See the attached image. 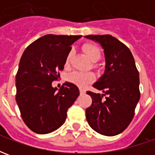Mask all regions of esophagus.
<instances>
[{
  "instance_id": "34e87169",
  "label": "esophagus",
  "mask_w": 155,
  "mask_h": 155,
  "mask_svg": "<svg viewBox=\"0 0 155 155\" xmlns=\"http://www.w3.org/2000/svg\"><path fill=\"white\" fill-rule=\"evenodd\" d=\"M80 93H81V94H83L85 93V91H84V89H80Z\"/></svg>"
}]
</instances>
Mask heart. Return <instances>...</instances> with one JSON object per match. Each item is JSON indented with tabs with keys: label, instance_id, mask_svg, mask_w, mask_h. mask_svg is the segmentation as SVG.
Masks as SVG:
<instances>
[{
	"label": "heart",
	"instance_id": "heart-1",
	"mask_svg": "<svg viewBox=\"0 0 155 155\" xmlns=\"http://www.w3.org/2000/svg\"><path fill=\"white\" fill-rule=\"evenodd\" d=\"M82 48H83V51L85 53V54L87 55L88 58L91 61L96 62L100 60L101 56V50L96 45L91 44V43H87V44H84ZM72 54H73L72 51H70L68 52L65 60H64V66L65 67H69ZM94 80H95V76L91 72L82 73V72L74 71V72H72L71 74H69V76H68V81L71 83H73V84H76L78 86H80V87L86 86L88 84L93 82Z\"/></svg>",
	"mask_w": 155,
	"mask_h": 155
}]
</instances>
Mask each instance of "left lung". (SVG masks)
<instances>
[{
  "label": "left lung",
  "instance_id": "obj_1",
  "mask_svg": "<svg viewBox=\"0 0 155 155\" xmlns=\"http://www.w3.org/2000/svg\"><path fill=\"white\" fill-rule=\"evenodd\" d=\"M85 38L99 42L104 49L105 70L91 91L92 104L85 110L90 126L97 133L114 136L129 126L140 101V76L130 49L110 35H90Z\"/></svg>",
  "mask_w": 155,
  "mask_h": 155
}]
</instances>
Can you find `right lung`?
I'll return each instance as SVG.
<instances>
[{
    "mask_svg": "<svg viewBox=\"0 0 155 155\" xmlns=\"http://www.w3.org/2000/svg\"><path fill=\"white\" fill-rule=\"evenodd\" d=\"M81 35H46L23 52L15 76L16 95L22 120L36 134H49L64 123L67 110L80 94L75 84L52 87L60 77L71 45Z\"/></svg>",
    "mask_w": 155,
    "mask_h": 155,
    "instance_id": "obj_1",
    "label": "right lung"
}]
</instances>
